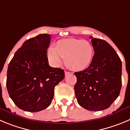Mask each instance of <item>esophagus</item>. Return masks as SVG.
I'll use <instances>...</instances> for the list:
<instances>
[{
	"mask_svg": "<svg viewBox=\"0 0 130 130\" xmlns=\"http://www.w3.org/2000/svg\"><path fill=\"white\" fill-rule=\"evenodd\" d=\"M69 74H71V72H68V71H65V76H67V75H69Z\"/></svg>",
	"mask_w": 130,
	"mask_h": 130,
	"instance_id": "obj_1",
	"label": "esophagus"
}]
</instances>
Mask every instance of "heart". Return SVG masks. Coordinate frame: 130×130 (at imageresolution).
I'll list each match as a JSON object with an SVG mask.
<instances>
[{"label": "heart", "instance_id": "1", "mask_svg": "<svg viewBox=\"0 0 130 130\" xmlns=\"http://www.w3.org/2000/svg\"><path fill=\"white\" fill-rule=\"evenodd\" d=\"M94 53V47L88 41L67 38L58 40L56 47H48L47 55L49 63L54 67L61 66L65 58L71 69L82 71L90 65Z\"/></svg>", "mask_w": 130, "mask_h": 130}]
</instances>
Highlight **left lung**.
Segmentation results:
<instances>
[{
	"label": "left lung",
	"instance_id": "obj_1",
	"mask_svg": "<svg viewBox=\"0 0 130 130\" xmlns=\"http://www.w3.org/2000/svg\"><path fill=\"white\" fill-rule=\"evenodd\" d=\"M90 38L94 57L87 69L74 73L77 77L74 90L80 106L90 111H100L110 107L119 95L122 62L108 42Z\"/></svg>",
	"mask_w": 130,
	"mask_h": 130
}]
</instances>
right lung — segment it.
<instances>
[{"label": "right lung", "instance_id": "right-lung-1", "mask_svg": "<svg viewBox=\"0 0 130 130\" xmlns=\"http://www.w3.org/2000/svg\"><path fill=\"white\" fill-rule=\"evenodd\" d=\"M51 36L41 34L25 41L14 54L7 72L8 94L19 108L36 112L47 108L64 71L48 65L47 49Z\"/></svg>", "mask_w": 130, "mask_h": 130}]
</instances>
